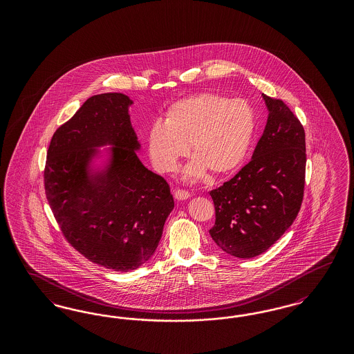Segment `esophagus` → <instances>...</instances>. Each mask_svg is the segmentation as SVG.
<instances>
[{
    "label": "esophagus",
    "mask_w": 354,
    "mask_h": 354,
    "mask_svg": "<svg viewBox=\"0 0 354 354\" xmlns=\"http://www.w3.org/2000/svg\"><path fill=\"white\" fill-rule=\"evenodd\" d=\"M174 196H175L176 201H187L191 195H189L187 191H183V189H176V191L174 192Z\"/></svg>",
    "instance_id": "1"
}]
</instances>
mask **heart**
<instances>
[{
  "instance_id": "obj_1",
  "label": "heart",
  "mask_w": 354,
  "mask_h": 354,
  "mask_svg": "<svg viewBox=\"0 0 354 354\" xmlns=\"http://www.w3.org/2000/svg\"><path fill=\"white\" fill-rule=\"evenodd\" d=\"M254 130L256 115L247 102L202 93L172 103L166 120L152 123L147 152L153 169L172 174L191 144L195 158L183 169V180L196 182L208 169L224 176L243 165Z\"/></svg>"
}]
</instances>
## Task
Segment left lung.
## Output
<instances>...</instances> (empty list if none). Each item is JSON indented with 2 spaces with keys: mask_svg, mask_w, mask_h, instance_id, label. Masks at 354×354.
Wrapping results in <instances>:
<instances>
[{
  "mask_svg": "<svg viewBox=\"0 0 354 354\" xmlns=\"http://www.w3.org/2000/svg\"><path fill=\"white\" fill-rule=\"evenodd\" d=\"M263 98L270 114L251 162L209 192L216 214L209 235L221 251L239 259L266 252L292 225L303 203V124L281 100Z\"/></svg>",
  "mask_w": 354,
  "mask_h": 354,
  "instance_id": "left-lung-1",
  "label": "left lung"
}]
</instances>
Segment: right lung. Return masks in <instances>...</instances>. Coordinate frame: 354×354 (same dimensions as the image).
Segmentation results:
<instances>
[{
	"instance_id": "right-lung-1",
	"label": "right lung",
	"mask_w": 354,
	"mask_h": 354,
	"mask_svg": "<svg viewBox=\"0 0 354 354\" xmlns=\"http://www.w3.org/2000/svg\"><path fill=\"white\" fill-rule=\"evenodd\" d=\"M131 104L122 93L88 98L53 135L44 172L48 202L66 240L90 261L117 272L151 259L174 209L169 183L136 155ZM102 145L112 146L109 159L94 169Z\"/></svg>"
}]
</instances>
